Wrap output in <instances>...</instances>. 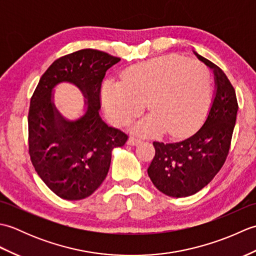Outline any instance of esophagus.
Listing matches in <instances>:
<instances>
[{"mask_svg": "<svg viewBox=\"0 0 256 256\" xmlns=\"http://www.w3.org/2000/svg\"><path fill=\"white\" fill-rule=\"evenodd\" d=\"M140 143V138H135V136H131L128 140V145H132V146H135V145H138Z\"/></svg>", "mask_w": 256, "mask_h": 256, "instance_id": "1", "label": "esophagus"}]
</instances>
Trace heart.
Segmentation results:
<instances>
[{
    "label": "heart",
    "instance_id": "heart-1",
    "mask_svg": "<svg viewBox=\"0 0 256 256\" xmlns=\"http://www.w3.org/2000/svg\"><path fill=\"white\" fill-rule=\"evenodd\" d=\"M210 72L204 64L177 56H164L136 64L121 81L108 80L101 99L108 116L116 124L131 121L148 104L150 114L135 124L145 134L186 133L208 108Z\"/></svg>",
    "mask_w": 256,
    "mask_h": 256
}]
</instances>
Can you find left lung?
I'll return each instance as SVG.
<instances>
[{
	"label": "left lung",
	"instance_id": "obj_1",
	"mask_svg": "<svg viewBox=\"0 0 256 256\" xmlns=\"http://www.w3.org/2000/svg\"><path fill=\"white\" fill-rule=\"evenodd\" d=\"M214 74V94L202 125L189 138L174 143L154 142L155 156L148 168L154 186L174 198L194 194L224 166L238 113L234 88L222 70L194 50Z\"/></svg>",
	"mask_w": 256,
	"mask_h": 256
}]
</instances>
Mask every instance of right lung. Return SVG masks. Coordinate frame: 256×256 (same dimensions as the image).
<instances>
[{"label": "right lung", "mask_w": 256, "mask_h": 256, "mask_svg": "<svg viewBox=\"0 0 256 256\" xmlns=\"http://www.w3.org/2000/svg\"><path fill=\"white\" fill-rule=\"evenodd\" d=\"M121 59L96 50H81L54 62L38 82L28 112V146L32 166L52 192L81 200L104 180L112 150L128 135L101 118L100 89L106 72ZM72 83L85 98L83 116L64 117L53 102V91Z\"/></svg>", "instance_id": "add662e5"}]
</instances>
